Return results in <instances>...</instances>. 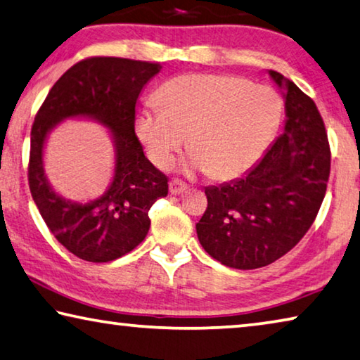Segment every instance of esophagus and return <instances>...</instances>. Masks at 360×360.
<instances>
[{
    "label": "esophagus",
    "mask_w": 360,
    "mask_h": 360,
    "mask_svg": "<svg viewBox=\"0 0 360 360\" xmlns=\"http://www.w3.org/2000/svg\"><path fill=\"white\" fill-rule=\"evenodd\" d=\"M186 191H187L186 182H182L181 179H171L169 181V192L173 193V195H179V193L186 192Z\"/></svg>",
    "instance_id": "obj_1"
}]
</instances>
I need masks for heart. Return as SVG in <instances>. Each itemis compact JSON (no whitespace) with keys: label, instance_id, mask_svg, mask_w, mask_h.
Returning a JSON list of instances; mask_svg holds the SVG:
<instances>
[{"label":"heart","instance_id":"obj_1","mask_svg":"<svg viewBox=\"0 0 360 360\" xmlns=\"http://www.w3.org/2000/svg\"><path fill=\"white\" fill-rule=\"evenodd\" d=\"M162 108L136 117V134L158 168H168L186 144L191 165L224 181L245 173L264 155L282 118L281 94L237 75L187 73L157 91Z\"/></svg>","mask_w":360,"mask_h":360}]
</instances>
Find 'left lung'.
Returning <instances> with one entry per match:
<instances>
[{"label": "left lung", "instance_id": "8db88e82", "mask_svg": "<svg viewBox=\"0 0 360 360\" xmlns=\"http://www.w3.org/2000/svg\"><path fill=\"white\" fill-rule=\"evenodd\" d=\"M283 133L240 179L207 187L208 207L197 222L202 247L221 264L258 269L282 258L309 231L330 176V144L314 101L282 73Z\"/></svg>", "mask_w": 360, "mask_h": 360}]
</instances>
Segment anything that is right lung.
<instances>
[{
  "mask_svg": "<svg viewBox=\"0 0 360 360\" xmlns=\"http://www.w3.org/2000/svg\"><path fill=\"white\" fill-rule=\"evenodd\" d=\"M158 62L88 57L57 79L32 127L28 186L39 214L68 252L89 262H108L129 253L150 227L149 210L168 195V178L146 158L134 133L136 102L157 75ZM68 116H91L111 128L117 149L116 176L98 201L73 204L50 189L42 171L49 131Z\"/></svg>",
  "mask_w": 360,
  "mask_h": 360,
  "instance_id": "1",
  "label": "right lung"
}]
</instances>
